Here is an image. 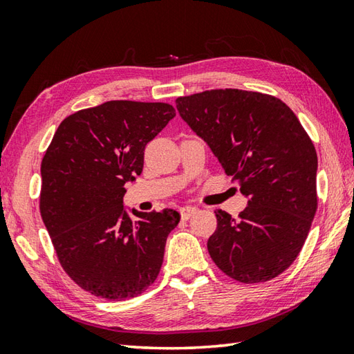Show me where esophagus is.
Returning a JSON list of instances; mask_svg holds the SVG:
<instances>
[{
  "label": "esophagus",
  "mask_w": 354,
  "mask_h": 354,
  "mask_svg": "<svg viewBox=\"0 0 354 354\" xmlns=\"http://www.w3.org/2000/svg\"><path fill=\"white\" fill-rule=\"evenodd\" d=\"M198 213V208L196 207H184V208H181V217L183 219H190V217L193 216V214H196Z\"/></svg>",
  "instance_id": "1"
}]
</instances>
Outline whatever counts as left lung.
I'll use <instances>...</instances> for the list:
<instances>
[{"label": "left lung", "mask_w": 354, "mask_h": 354, "mask_svg": "<svg viewBox=\"0 0 354 354\" xmlns=\"http://www.w3.org/2000/svg\"><path fill=\"white\" fill-rule=\"evenodd\" d=\"M184 122L219 160L248 207L237 219L217 209L208 252L222 272L245 284L288 269L306 242L318 208V156L288 104L242 89L178 97Z\"/></svg>", "instance_id": "obj_1"}]
</instances>
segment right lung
I'll return each instance as SVG.
<instances>
[{"instance_id": "right-lung-1", "label": "right lung", "mask_w": 354, "mask_h": 354, "mask_svg": "<svg viewBox=\"0 0 354 354\" xmlns=\"http://www.w3.org/2000/svg\"><path fill=\"white\" fill-rule=\"evenodd\" d=\"M176 115L169 103L111 100L59 124L41 164L39 209L61 266L95 297L122 301L152 284L178 212L123 208L145 149Z\"/></svg>"}]
</instances>
